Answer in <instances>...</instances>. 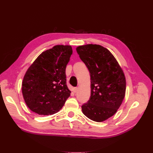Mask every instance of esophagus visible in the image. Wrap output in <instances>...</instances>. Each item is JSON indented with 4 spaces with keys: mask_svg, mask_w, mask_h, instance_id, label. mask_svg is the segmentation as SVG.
<instances>
[{
    "mask_svg": "<svg viewBox=\"0 0 153 153\" xmlns=\"http://www.w3.org/2000/svg\"><path fill=\"white\" fill-rule=\"evenodd\" d=\"M77 91H78V88L77 87H75V88H73V92H77Z\"/></svg>",
    "mask_w": 153,
    "mask_h": 153,
    "instance_id": "34e87169",
    "label": "esophagus"
}]
</instances>
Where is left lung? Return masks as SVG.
Instances as JSON below:
<instances>
[{"label": "left lung", "instance_id": "8db88e82", "mask_svg": "<svg viewBox=\"0 0 153 153\" xmlns=\"http://www.w3.org/2000/svg\"><path fill=\"white\" fill-rule=\"evenodd\" d=\"M91 76V96L82 106L86 117L103 122L117 112L126 92V78L121 66L110 51L99 45L76 48Z\"/></svg>", "mask_w": 153, "mask_h": 153}]
</instances>
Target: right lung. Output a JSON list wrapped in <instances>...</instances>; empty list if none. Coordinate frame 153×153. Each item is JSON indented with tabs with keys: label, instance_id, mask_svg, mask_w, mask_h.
<instances>
[{
	"label": "right lung",
	"instance_id": "add662e5",
	"mask_svg": "<svg viewBox=\"0 0 153 153\" xmlns=\"http://www.w3.org/2000/svg\"><path fill=\"white\" fill-rule=\"evenodd\" d=\"M73 53L69 45H56L45 51L27 69L22 94L27 106L39 115L58 112L70 96L66 68Z\"/></svg>",
	"mask_w": 153,
	"mask_h": 153
}]
</instances>
